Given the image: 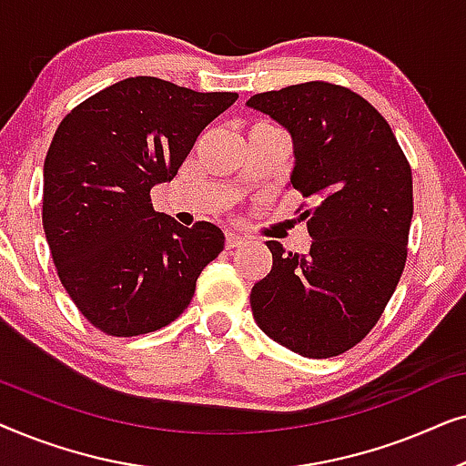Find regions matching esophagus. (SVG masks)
Wrapping results in <instances>:
<instances>
[{
  "label": "esophagus",
  "mask_w": 466,
  "mask_h": 466,
  "mask_svg": "<svg viewBox=\"0 0 466 466\" xmlns=\"http://www.w3.org/2000/svg\"><path fill=\"white\" fill-rule=\"evenodd\" d=\"M227 250H235V248H241L246 244V239H244V235H239V233H227Z\"/></svg>",
  "instance_id": "esophagus-1"
}]
</instances>
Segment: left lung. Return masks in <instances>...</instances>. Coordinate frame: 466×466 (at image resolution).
I'll list each match as a JSON object with an SVG mask.
<instances>
[{"label":"left lung","mask_w":466,"mask_h":466,"mask_svg":"<svg viewBox=\"0 0 466 466\" xmlns=\"http://www.w3.org/2000/svg\"><path fill=\"white\" fill-rule=\"evenodd\" d=\"M246 104L289 129L290 184L311 199L308 254L267 241L273 265L252 286L254 320L308 359L343 354L375 327L405 269L411 167L386 118L346 86L303 82Z\"/></svg>","instance_id":"obj_1"}]
</instances>
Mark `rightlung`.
<instances>
[{
    "label": "right lung",
    "mask_w": 466,
    "mask_h": 466,
    "mask_svg": "<svg viewBox=\"0 0 466 466\" xmlns=\"http://www.w3.org/2000/svg\"><path fill=\"white\" fill-rule=\"evenodd\" d=\"M235 99L136 76L61 120L44 161V233L63 289L106 335L174 322L225 248L212 222L188 228L155 212L150 188L174 180L197 136Z\"/></svg>",
    "instance_id": "add662e5"
}]
</instances>
